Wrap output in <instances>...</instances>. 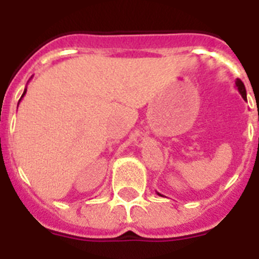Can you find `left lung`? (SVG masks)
<instances>
[{
	"instance_id": "1",
	"label": "left lung",
	"mask_w": 259,
	"mask_h": 259,
	"mask_svg": "<svg viewBox=\"0 0 259 259\" xmlns=\"http://www.w3.org/2000/svg\"><path fill=\"white\" fill-rule=\"evenodd\" d=\"M235 84H236V88H237V91L240 92V95H241L242 98H244V100L246 101V89H245V85H244V83H242L240 79H236ZM157 194H158V196H162V194L158 193V192H157Z\"/></svg>"
}]
</instances>
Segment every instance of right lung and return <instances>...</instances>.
Here are the masks:
<instances>
[{
  "label": "right lung",
  "mask_w": 259,
  "mask_h": 259,
  "mask_svg": "<svg viewBox=\"0 0 259 259\" xmlns=\"http://www.w3.org/2000/svg\"><path fill=\"white\" fill-rule=\"evenodd\" d=\"M26 92H27V89H24V92H23V95H22V97H20V100H22V98L24 97V95H26ZM20 100H19V102H20ZM19 102H18V105H19Z\"/></svg>",
  "instance_id": "right-lung-1"
}]
</instances>
